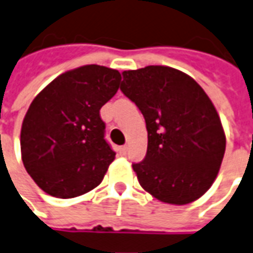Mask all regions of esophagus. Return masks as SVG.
Returning a JSON list of instances; mask_svg holds the SVG:
<instances>
[{
  "label": "esophagus",
  "mask_w": 253,
  "mask_h": 253,
  "mask_svg": "<svg viewBox=\"0 0 253 253\" xmlns=\"http://www.w3.org/2000/svg\"><path fill=\"white\" fill-rule=\"evenodd\" d=\"M126 151H128V147H126V145H123V147L119 148V152L121 156L126 155Z\"/></svg>",
  "instance_id": "obj_1"
}]
</instances>
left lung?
Returning a JSON list of instances; mask_svg holds the SVG:
<instances>
[{
  "label": "left lung",
  "mask_w": 253,
  "mask_h": 253,
  "mask_svg": "<svg viewBox=\"0 0 253 253\" xmlns=\"http://www.w3.org/2000/svg\"><path fill=\"white\" fill-rule=\"evenodd\" d=\"M120 89L147 124V156L132 165L140 185L176 206L203 196L225 152L221 121L207 93L183 72L160 65L125 70Z\"/></svg>",
  "instance_id": "1"
}]
</instances>
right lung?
<instances>
[{"mask_svg":"<svg viewBox=\"0 0 253 253\" xmlns=\"http://www.w3.org/2000/svg\"><path fill=\"white\" fill-rule=\"evenodd\" d=\"M119 70L85 65L60 75L36 96L21 128L26 172L43 192L70 199L101 183L115 151L100 109L117 92Z\"/></svg>","mask_w":253,"mask_h":253,"instance_id":"obj_1","label":"right lung"}]
</instances>
